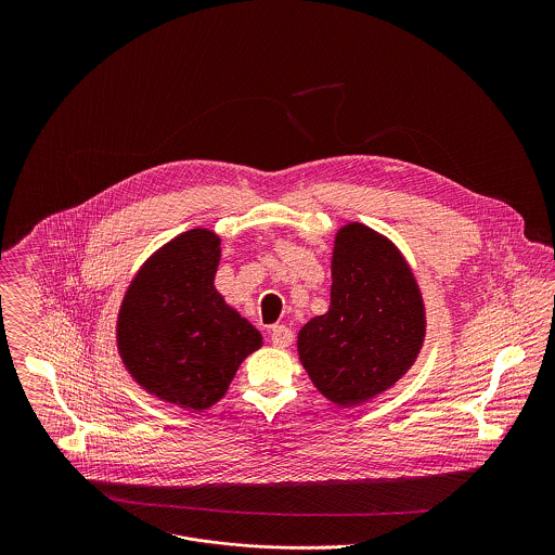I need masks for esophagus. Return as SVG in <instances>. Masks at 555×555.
Masks as SVG:
<instances>
[{
  "mask_svg": "<svg viewBox=\"0 0 555 555\" xmlns=\"http://www.w3.org/2000/svg\"><path fill=\"white\" fill-rule=\"evenodd\" d=\"M269 337H271L275 348H288L293 344V331L288 326H284V324L271 326V335Z\"/></svg>",
  "mask_w": 555,
  "mask_h": 555,
  "instance_id": "esophagus-1",
  "label": "esophagus"
}]
</instances>
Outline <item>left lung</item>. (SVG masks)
Segmentation results:
<instances>
[{"instance_id": "obj_1", "label": "left lung", "mask_w": 555, "mask_h": 555, "mask_svg": "<svg viewBox=\"0 0 555 555\" xmlns=\"http://www.w3.org/2000/svg\"><path fill=\"white\" fill-rule=\"evenodd\" d=\"M331 306L297 337L318 391L350 408L385 393L412 367L425 339L414 273L387 237L350 222L335 235Z\"/></svg>"}]
</instances>
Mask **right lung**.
Masks as SVG:
<instances>
[{"label":"right lung","mask_w":555,"mask_h":555,"mask_svg":"<svg viewBox=\"0 0 555 555\" xmlns=\"http://www.w3.org/2000/svg\"><path fill=\"white\" fill-rule=\"evenodd\" d=\"M220 237L192 229L162 245L132 280L117 318L126 370L152 396L207 410L229 391L260 333L216 291Z\"/></svg>","instance_id":"add662e5"}]
</instances>
